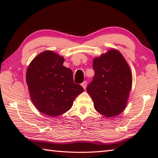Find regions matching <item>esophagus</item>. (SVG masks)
<instances>
[{"label": "esophagus", "instance_id": "34e87169", "mask_svg": "<svg viewBox=\"0 0 158 158\" xmlns=\"http://www.w3.org/2000/svg\"><path fill=\"white\" fill-rule=\"evenodd\" d=\"M81 85H82V87L84 88V89H86V86H87V81H84L83 82L82 84H81Z\"/></svg>", "mask_w": 158, "mask_h": 158}]
</instances>
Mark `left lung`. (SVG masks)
<instances>
[{
    "mask_svg": "<svg viewBox=\"0 0 158 158\" xmlns=\"http://www.w3.org/2000/svg\"><path fill=\"white\" fill-rule=\"evenodd\" d=\"M95 75L86 88L96 111L107 118L117 116L126 106L132 88L130 67L118 51L111 49L93 60Z\"/></svg>",
    "mask_w": 158,
    "mask_h": 158,
    "instance_id": "1",
    "label": "left lung"
}]
</instances>
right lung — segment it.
Masks as SVG:
<instances>
[{"mask_svg":"<svg viewBox=\"0 0 158 158\" xmlns=\"http://www.w3.org/2000/svg\"><path fill=\"white\" fill-rule=\"evenodd\" d=\"M63 62L62 56L45 51L32 60L26 72L32 102L41 113L52 117L68 111L84 91L81 85L74 84L73 71Z\"/></svg>","mask_w":158,"mask_h":158,"instance_id":"add662e5","label":"right lung"}]
</instances>
